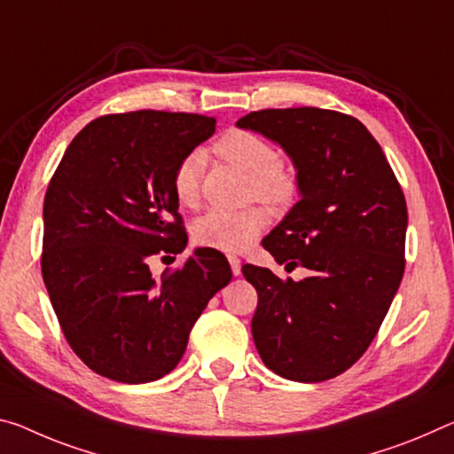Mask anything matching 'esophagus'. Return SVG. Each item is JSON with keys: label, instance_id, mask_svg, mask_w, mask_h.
Instances as JSON below:
<instances>
[{"label": "esophagus", "instance_id": "34e87169", "mask_svg": "<svg viewBox=\"0 0 454 454\" xmlns=\"http://www.w3.org/2000/svg\"><path fill=\"white\" fill-rule=\"evenodd\" d=\"M228 262H230V269H232V275L239 277V275H240V269H242V261H240V258L234 256V254H230V256H228Z\"/></svg>", "mask_w": 454, "mask_h": 454}]
</instances>
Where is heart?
I'll use <instances>...</instances> for the list:
<instances>
[{
  "label": "heart",
  "instance_id": "obj_1",
  "mask_svg": "<svg viewBox=\"0 0 454 454\" xmlns=\"http://www.w3.org/2000/svg\"><path fill=\"white\" fill-rule=\"evenodd\" d=\"M212 151L220 160L236 165L250 176L248 196L269 201L272 206L286 204L297 192V171L289 161L278 157L277 149L266 137L248 129H228L214 141ZM204 169V155L192 151L176 165L171 176V192L182 207L200 204V182ZM270 224V215L261 206L240 212L210 210L192 226V236L200 247L222 253H242L254 247Z\"/></svg>",
  "mask_w": 454,
  "mask_h": 454
}]
</instances>
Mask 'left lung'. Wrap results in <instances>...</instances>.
<instances>
[{
  "mask_svg": "<svg viewBox=\"0 0 454 454\" xmlns=\"http://www.w3.org/2000/svg\"><path fill=\"white\" fill-rule=\"evenodd\" d=\"M283 147L301 200L262 240L286 270L242 272L258 293L253 337L264 365L294 382H323L370 348L404 275L406 200L382 147L356 117L299 106L248 113L239 123Z\"/></svg>",
  "mask_w": 454,
  "mask_h": 454,
  "instance_id": "left-lung-1",
  "label": "left lung"
}]
</instances>
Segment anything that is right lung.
I'll return each instance as SVG.
<instances>
[{"instance_id":"1","label":"right lung","mask_w":454,"mask_h":454,"mask_svg":"<svg viewBox=\"0 0 454 454\" xmlns=\"http://www.w3.org/2000/svg\"><path fill=\"white\" fill-rule=\"evenodd\" d=\"M214 131L206 114H105L72 139L48 184L50 301L72 351L114 382H153L174 370L207 301L232 278L214 248H198L161 280L149 270L153 256L176 258L188 244L171 176Z\"/></svg>"}]
</instances>
